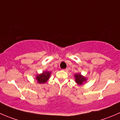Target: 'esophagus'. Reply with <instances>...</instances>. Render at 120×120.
<instances>
[{"instance_id":"obj_1","label":"esophagus","mask_w":120,"mask_h":120,"mask_svg":"<svg viewBox=\"0 0 120 120\" xmlns=\"http://www.w3.org/2000/svg\"><path fill=\"white\" fill-rule=\"evenodd\" d=\"M63 70H64V71H68V68H66V69H63Z\"/></svg>"}]
</instances>
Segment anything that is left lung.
<instances>
[{"label": "left lung", "instance_id": "left-lung-1", "mask_svg": "<svg viewBox=\"0 0 120 120\" xmlns=\"http://www.w3.org/2000/svg\"><path fill=\"white\" fill-rule=\"evenodd\" d=\"M75 79V82L78 85H83L87 82V79L81 75V73H76L74 75Z\"/></svg>", "mask_w": 120, "mask_h": 120}]
</instances>
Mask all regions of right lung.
<instances>
[{
    "label": "right lung",
    "instance_id": "1",
    "mask_svg": "<svg viewBox=\"0 0 120 120\" xmlns=\"http://www.w3.org/2000/svg\"><path fill=\"white\" fill-rule=\"evenodd\" d=\"M51 76V72L49 71H43L42 73L38 74L35 79L39 84H44L47 81Z\"/></svg>",
    "mask_w": 120,
    "mask_h": 120
}]
</instances>
